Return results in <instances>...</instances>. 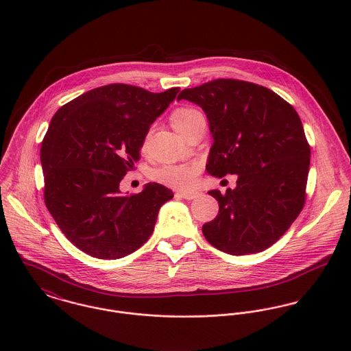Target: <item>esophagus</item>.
Returning <instances> with one entry per match:
<instances>
[{
  "label": "esophagus",
  "instance_id": "1",
  "mask_svg": "<svg viewBox=\"0 0 351 351\" xmlns=\"http://www.w3.org/2000/svg\"><path fill=\"white\" fill-rule=\"evenodd\" d=\"M176 195L180 196V197H182V199H185V200H193V199H196V197L200 196L199 192H177Z\"/></svg>",
  "mask_w": 351,
  "mask_h": 351
}]
</instances>
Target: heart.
I'll list each match as a JSON object with an SVG mask.
<instances>
[{"label":"heart","instance_id":"obj_1","mask_svg":"<svg viewBox=\"0 0 351 351\" xmlns=\"http://www.w3.org/2000/svg\"><path fill=\"white\" fill-rule=\"evenodd\" d=\"M202 120H205L202 113L199 109L192 106H181L171 113V124L182 135H185L195 124ZM200 171V163L165 165L155 170L154 177L158 182L167 186L176 189H191L196 185Z\"/></svg>","mask_w":351,"mask_h":351}]
</instances>
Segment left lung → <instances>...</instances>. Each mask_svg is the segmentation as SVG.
Segmentation results:
<instances>
[{
  "label": "left lung",
  "instance_id": "obj_1",
  "mask_svg": "<svg viewBox=\"0 0 351 351\" xmlns=\"http://www.w3.org/2000/svg\"><path fill=\"white\" fill-rule=\"evenodd\" d=\"M182 99L200 105L209 121L206 171L238 174L235 189L208 192L219 213L202 226L205 239L232 255L266 250L305 204L311 149L298 112L273 90L231 78L184 89Z\"/></svg>",
  "mask_w": 351,
  "mask_h": 351
}]
</instances>
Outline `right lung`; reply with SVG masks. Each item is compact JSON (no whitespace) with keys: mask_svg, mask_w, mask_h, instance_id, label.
I'll use <instances>...</instances> for the list:
<instances>
[{"mask_svg":"<svg viewBox=\"0 0 351 351\" xmlns=\"http://www.w3.org/2000/svg\"><path fill=\"white\" fill-rule=\"evenodd\" d=\"M125 84L89 90L53 114L40 147L45 202L64 237L100 259L123 258L151 237L173 192L150 182L124 196L119 186L141 159L150 125L176 99Z\"/></svg>","mask_w":351,"mask_h":351,"instance_id":"add662e5","label":"right lung"}]
</instances>
